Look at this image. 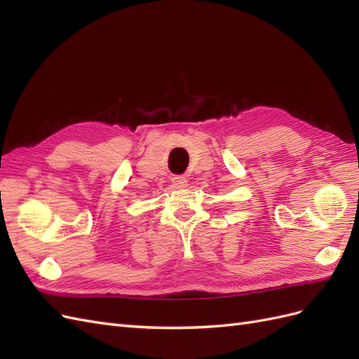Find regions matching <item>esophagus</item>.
<instances>
[{
  "mask_svg": "<svg viewBox=\"0 0 359 359\" xmlns=\"http://www.w3.org/2000/svg\"><path fill=\"white\" fill-rule=\"evenodd\" d=\"M171 182H172L174 188H177V189H182V188H185L188 185V180L183 177V176H174L171 179Z\"/></svg>",
  "mask_w": 359,
  "mask_h": 359,
  "instance_id": "1",
  "label": "esophagus"
}]
</instances>
